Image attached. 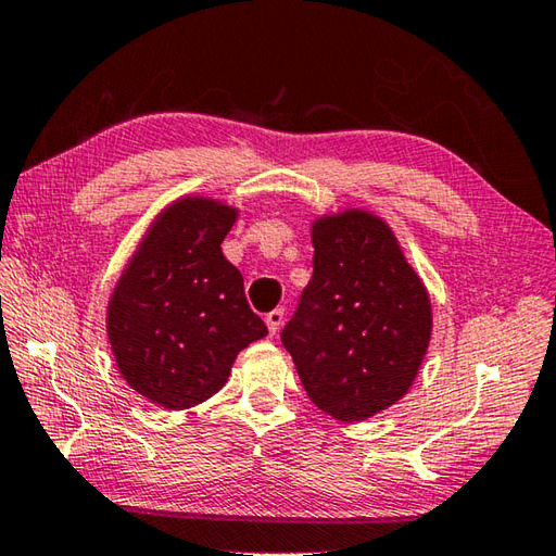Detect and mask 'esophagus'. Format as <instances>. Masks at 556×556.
<instances>
[{
    "label": "esophagus",
    "instance_id": "1",
    "mask_svg": "<svg viewBox=\"0 0 556 556\" xmlns=\"http://www.w3.org/2000/svg\"><path fill=\"white\" fill-rule=\"evenodd\" d=\"M282 318H286V312H282V309H274V312L266 314V328H268L270 336H276V332L280 330Z\"/></svg>",
    "mask_w": 556,
    "mask_h": 556
}]
</instances>
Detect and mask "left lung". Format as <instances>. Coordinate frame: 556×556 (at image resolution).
Instances as JSON below:
<instances>
[{"label":"left lung","mask_w":556,"mask_h":556,"mask_svg":"<svg viewBox=\"0 0 556 556\" xmlns=\"http://www.w3.org/2000/svg\"><path fill=\"white\" fill-rule=\"evenodd\" d=\"M314 276L282 328L302 386L320 412L364 421L409 392L433 312L394 232L364 208L312 226Z\"/></svg>","instance_id":"1"}]
</instances>
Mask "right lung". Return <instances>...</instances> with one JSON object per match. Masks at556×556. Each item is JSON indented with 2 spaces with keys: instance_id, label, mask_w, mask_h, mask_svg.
<instances>
[{
  "instance_id": "obj_1",
  "label": "right lung",
  "mask_w": 556,
  "mask_h": 556,
  "mask_svg": "<svg viewBox=\"0 0 556 556\" xmlns=\"http://www.w3.org/2000/svg\"><path fill=\"white\" fill-rule=\"evenodd\" d=\"M238 208L180 197L154 218L106 306L121 376L164 409H190L226 386L240 350L268 336L220 252Z\"/></svg>"
}]
</instances>
